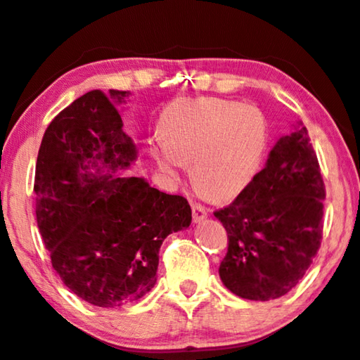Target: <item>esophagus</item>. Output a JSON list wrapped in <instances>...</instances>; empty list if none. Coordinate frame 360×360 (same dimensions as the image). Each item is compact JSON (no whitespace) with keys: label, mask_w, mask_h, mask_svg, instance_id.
<instances>
[{"label":"esophagus","mask_w":360,"mask_h":360,"mask_svg":"<svg viewBox=\"0 0 360 360\" xmlns=\"http://www.w3.org/2000/svg\"><path fill=\"white\" fill-rule=\"evenodd\" d=\"M193 219L194 223H201L202 219L207 218V210L202 205H198V202H193Z\"/></svg>","instance_id":"obj_1"}]
</instances>
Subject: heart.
<instances>
[{"instance_id":"1","label":"heart","mask_w":360,"mask_h":360,"mask_svg":"<svg viewBox=\"0 0 360 360\" xmlns=\"http://www.w3.org/2000/svg\"><path fill=\"white\" fill-rule=\"evenodd\" d=\"M266 122L255 107L205 98L166 110L161 141L150 144L155 166L177 181L191 164L196 188L214 199L240 194L258 172L266 150Z\"/></svg>"}]
</instances>
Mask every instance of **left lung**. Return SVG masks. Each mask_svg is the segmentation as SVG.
Returning a JSON list of instances; mask_svg holds the SVG:
<instances>
[{"instance_id":"8db88e82","label":"left lung","mask_w":360,"mask_h":360,"mask_svg":"<svg viewBox=\"0 0 360 360\" xmlns=\"http://www.w3.org/2000/svg\"><path fill=\"white\" fill-rule=\"evenodd\" d=\"M326 186L304 124L278 139L265 167L214 211L228 233L219 278L246 300L283 297L304 278L322 241Z\"/></svg>"}]
</instances>
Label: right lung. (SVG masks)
<instances>
[{
	"label": "right lung",
	"instance_id": "add662e5",
	"mask_svg": "<svg viewBox=\"0 0 360 360\" xmlns=\"http://www.w3.org/2000/svg\"><path fill=\"white\" fill-rule=\"evenodd\" d=\"M129 95L92 90L73 101L46 127L34 172L51 265L77 297L103 309L144 297L158 280L162 241L191 224L186 198L115 174L136 159L117 109Z\"/></svg>",
	"mask_w": 360,
	"mask_h": 360
}]
</instances>
